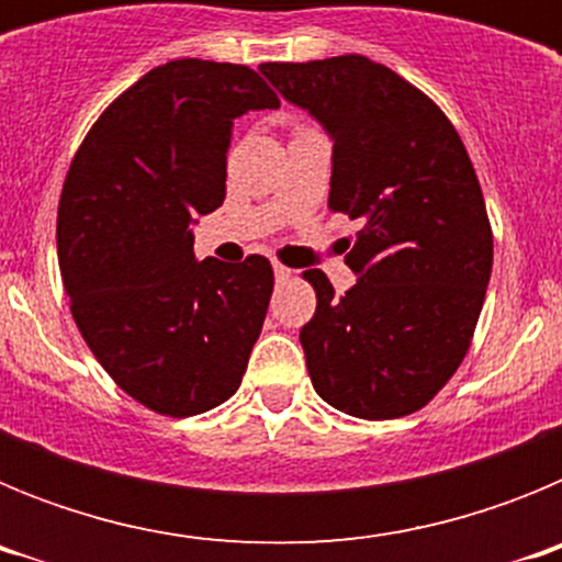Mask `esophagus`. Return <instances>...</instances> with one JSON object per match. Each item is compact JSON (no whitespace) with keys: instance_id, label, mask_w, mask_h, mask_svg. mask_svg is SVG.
Returning a JSON list of instances; mask_svg holds the SVG:
<instances>
[{"instance_id":"obj_1","label":"esophagus","mask_w":562,"mask_h":562,"mask_svg":"<svg viewBox=\"0 0 562 562\" xmlns=\"http://www.w3.org/2000/svg\"><path fill=\"white\" fill-rule=\"evenodd\" d=\"M272 270H276L278 281H290V278H292V270H290V267H284V265H272Z\"/></svg>"}]
</instances>
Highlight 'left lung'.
Instances as JSON below:
<instances>
[{"label": "left lung", "mask_w": 562, "mask_h": 562, "mask_svg": "<svg viewBox=\"0 0 562 562\" xmlns=\"http://www.w3.org/2000/svg\"><path fill=\"white\" fill-rule=\"evenodd\" d=\"M261 72L331 134L329 211L360 222L342 238L357 284L321 270L301 329L312 385L357 419L425 408L464 360L493 272V227L448 114L366 56L270 61Z\"/></svg>", "instance_id": "1"}]
</instances>
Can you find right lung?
<instances>
[{
    "label": "right lung",
    "instance_id": "obj_1",
    "mask_svg": "<svg viewBox=\"0 0 562 562\" xmlns=\"http://www.w3.org/2000/svg\"><path fill=\"white\" fill-rule=\"evenodd\" d=\"M278 95L245 64L180 58L92 123L58 202L69 312L106 374L162 416L236 394L265 326L272 267L193 258L196 216L225 202L231 126Z\"/></svg>",
    "mask_w": 562,
    "mask_h": 562
}]
</instances>
